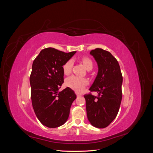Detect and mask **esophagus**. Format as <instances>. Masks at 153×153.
Instances as JSON below:
<instances>
[{
  "mask_svg": "<svg viewBox=\"0 0 153 153\" xmlns=\"http://www.w3.org/2000/svg\"><path fill=\"white\" fill-rule=\"evenodd\" d=\"M75 93H76V96H81V94H80V93H79V92H75Z\"/></svg>",
  "mask_w": 153,
  "mask_h": 153,
  "instance_id": "esophagus-1",
  "label": "esophagus"
}]
</instances>
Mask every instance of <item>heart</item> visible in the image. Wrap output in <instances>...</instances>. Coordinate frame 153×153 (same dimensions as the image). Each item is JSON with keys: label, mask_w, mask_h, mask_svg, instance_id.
Returning a JSON list of instances; mask_svg holds the SVG:
<instances>
[{"label": "heart", "mask_w": 153, "mask_h": 153, "mask_svg": "<svg viewBox=\"0 0 153 153\" xmlns=\"http://www.w3.org/2000/svg\"><path fill=\"white\" fill-rule=\"evenodd\" d=\"M83 64L85 68L87 69H92L93 67V63H92L91 59L88 57H84L82 59ZM73 66V62L72 60H69L66 61L63 65L62 69L63 72L65 75H68L70 74L72 71ZM88 84V80L84 78H80L76 76H71L66 78L65 81V84L67 87L71 88V89L75 90L77 92H81L84 89V87Z\"/></svg>", "instance_id": "heart-1"}]
</instances>
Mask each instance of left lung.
Returning a JSON list of instances; mask_svg holds the SVG:
<instances>
[{"label":"left lung","mask_w":153,"mask_h":153,"mask_svg":"<svg viewBox=\"0 0 153 153\" xmlns=\"http://www.w3.org/2000/svg\"><path fill=\"white\" fill-rule=\"evenodd\" d=\"M98 64V72L89 90L98 96L85 94L87 119L92 126L104 128L116 117L122 100L123 76L119 64L108 51L96 48L91 51Z\"/></svg>","instance_id":"obj_1"}]
</instances>
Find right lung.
Here are the masks:
<instances>
[{"label": "right lung", "instance_id": "add662e5", "mask_svg": "<svg viewBox=\"0 0 153 153\" xmlns=\"http://www.w3.org/2000/svg\"><path fill=\"white\" fill-rule=\"evenodd\" d=\"M75 53L45 48L32 63L30 76L32 104L36 117L47 127L57 128L65 123L76 98L75 92L68 87L59 91L64 82L62 66Z\"/></svg>", "mask_w": 153, "mask_h": 153}]
</instances>
